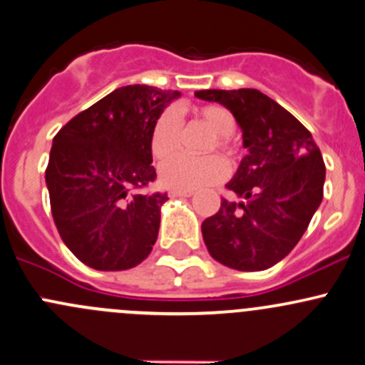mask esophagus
Masks as SVG:
<instances>
[{
	"label": "esophagus",
	"instance_id": "1",
	"mask_svg": "<svg viewBox=\"0 0 365 365\" xmlns=\"http://www.w3.org/2000/svg\"><path fill=\"white\" fill-rule=\"evenodd\" d=\"M194 190H170V197H190Z\"/></svg>",
	"mask_w": 365,
	"mask_h": 365
}]
</instances>
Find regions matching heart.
I'll return each mask as SVG.
<instances>
[{"label":"heart","mask_w":365,"mask_h":365,"mask_svg":"<svg viewBox=\"0 0 365 365\" xmlns=\"http://www.w3.org/2000/svg\"><path fill=\"white\" fill-rule=\"evenodd\" d=\"M194 118L201 122L205 128L213 133L205 147V153H215L220 150L227 159L237 160L240 148L231 140V134L236 129L234 115L220 105H205L195 108ZM182 141V128H180L178 115L173 110H166L159 115L152 128L150 134V152L152 157L159 163L168 160L180 150ZM229 175V166L224 157L208 155L202 159L178 155L168 160L160 168V178L168 187L180 190H195L202 187L215 185L225 180Z\"/></svg>","instance_id":"heart-1"}]
</instances>
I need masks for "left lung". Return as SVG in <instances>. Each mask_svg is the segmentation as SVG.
Wrapping results in <instances>:
<instances>
[{"label":"left lung","mask_w":365,"mask_h":365,"mask_svg":"<svg viewBox=\"0 0 365 365\" xmlns=\"http://www.w3.org/2000/svg\"><path fill=\"white\" fill-rule=\"evenodd\" d=\"M195 98L231 110L248 155L201 225L215 260L237 271H264L299 243L324 197L325 164L312 133L257 89L197 91Z\"/></svg>","instance_id":"1"}]
</instances>
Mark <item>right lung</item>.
<instances>
[{"label":"right lung","mask_w":365,"mask_h":365,"mask_svg":"<svg viewBox=\"0 0 365 365\" xmlns=\"http://www.w3.org/2000/svg\"><path fill=\"white\" fill-rule=\"evenodd\" d=\"M178 96L120 87L53 136L45 170L53 222L73 255L92 269H131L150 255L168 201V192H145L157 178L150 134Z\"/></svg>","instance_id":"1"}]
</instances>
